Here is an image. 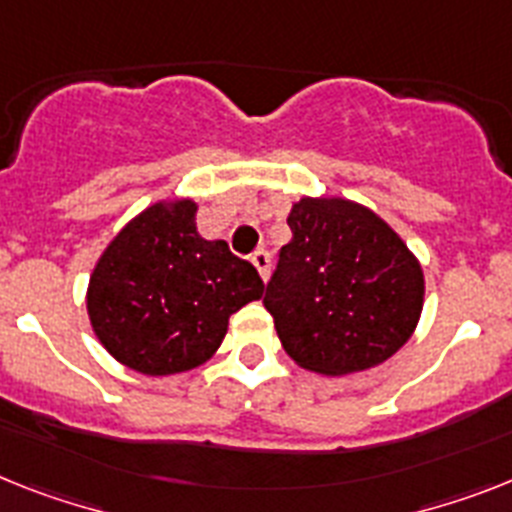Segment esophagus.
Wrapping results in <instances>:
<instances>
[{
  "mask_svg": "<svg viewBox=\"0 0 512 512\" xmlns=\"http://www.w3.org/2000/svg\"><path fill=\"white\" fill-rule=\"evenodd\" d=\"M252 265L257 268L260 278H263V281H268L270 278V252H265V249H257L255 255H252Z\"/></svg>",
  "mask_w": 512,
  "mask_h": 512,
  "instance_id": "obj_1",
  "label": "esophagus"
}]
</instances>
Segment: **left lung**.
I'll return each mask as SVG.
<instances>
[{
	"label": "left lung",
	"instance_id": "8db88e82",
	"mask_svg": "<svg viewBox=\"0 0 512 512\" xmlns=\"http://www.w3.org/2000/svg\"><path fill=\"white\" fill-rule=\"evenodd\" d=\"M265 291L281 346L317 375L388 362L414 336L424 270L388 221L346 197H302Z\"/></svg>",
	"mask_w": 512,
	"mask_h": 512
}]
</instances>
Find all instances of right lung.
<instances>
[{
	"label": "right lung",
	"mask_w": 512,
	"mask_h": 512,
	"mask_svg": "<svg viewBox=\"0 0 512 512\" xmlns=\"http://www.w3.org/2000/svg\"><path fill=\"white\" fill-rule=\"evenodd\" d=\"M190 197L137 213L90 273V328L119 364L150 377L179 375L216 354L229 317L263 299L257 270L223 239H203Z\"/></svg>",
	"instance_id": "right-lung-1"
}]
</instances>
